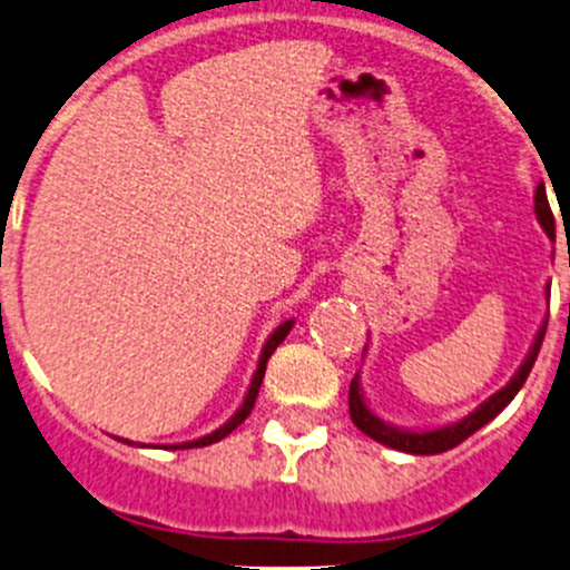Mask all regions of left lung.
<instances>
[{"label": "left lung", "mask_w": 570, "mask_h": 570, "mask_svg": "<svg viewBox=\"0 0 570 570\" xmlns=\"http://www.w3.org/2000/svg\"><path fill=\"white\" fill-rule=\"evenodd\" d=\"M534 217H538V223H540V228L546 232V237L554 239V217H551L543 184H538V189H534ZM549 292H551V281L546 284V297H549ZM546 325H549V314H546V320L540 322L530 353L524 355V361H521V366L515 370V375L510 377V381L504 383L499 392H493L485 402H480L474 411L465 413L463 419H458V422L439 424V428H396V424L386 422V419H381L375 411H372L370 402H366V396H364V389H361V375H355L353 383H350V419H353V424L361 430V433H366L370 439L381 441L383 446H392V450L407 452V455H439V452L452 450V446H458L461 441L469 439L471 433H476L480 428H485L491 419H497L499 413H502L504 407L513 402V396L521 392L524 381L530 377L534 358H538V353H540V344H543Z\"/></svg>", "instance_id": "8db88e82"}]
</instances>
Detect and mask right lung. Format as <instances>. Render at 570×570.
Segmentation results:
<instances>
[{"label": "right lung", "instance_id": "1", "mask_svg": "<svg viewBox=\"0 0 570 570\" xmlns=\"http://www.w3.org/2000/svg\"><path fill=\"white\" fill-rule=\"evenodd\" d=\"M292 327H295V320H284V322H281L278 327H275L273 333H269V336H267V342H264V347H262V353H258V364H256V372H253L248 392H245V396H243V405H239L237 411H234V416L228 419V422H223L220 428H217V430H212V433H206V435H200V439H195V441H181V444H165L163 450H193V446H209V444H217V441H220V439H226V435L232 433V430H237L239 424H243L245 419L250 416V411H253V402H256V396H258V389H262L264 372H267V361H269V355H273V353H275V347H278V344L284 342L286 336H289V331H292ZM118 441H120V439H118ZM124 444H131V446H142V444H137V441H126V439H124Z\"/></svg>", "mask_w": 570, "mask_h": 570}]
</instances>
